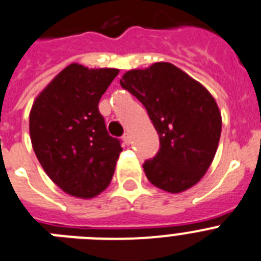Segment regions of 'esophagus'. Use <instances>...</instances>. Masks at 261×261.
<instances>
[{"mask_svg":"<svg viewBox=\"0 0 261 261\" xmlns=\"http://www.w3.org/2000/svg\"><path fill=\"white\" fill-rule=\"evenodd\" d=\"M123 140H124V143L127 144V146L131 143V135H130V133L124 134V135H123Z\"/></svg>","mask_w":261,"mask_h":261,"instance_id":"esophagus-1","label":"esophagus"}]
</instances>
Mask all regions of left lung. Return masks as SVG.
I'll return each instance as SVG.
<instances>
[{"mask_svg": "<svg viewBox=\"0 0 261 261\" xmlns=\"http://www.w3.org/2000/svg\"><path fill=\"white\" fill-rule=\"evenodd\" d=\"M121 87L143 103L160 149L143 164L151 184L169 193L196 185L218 148L222 117L203 85L171 63H155L122 76Z\"/></svg>", "mask_w": 261, "mask_h": 261, "instance_id": "8db88e82", "label": "left lung"}]
</instances>
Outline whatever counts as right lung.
I'll list each match as a JSON object with an SVG mask.
<instances>
[{"mask_svg":"<svg viewBox=\"0 0 261 261\" xmlns=\"http://www.w3.org/2000/svg\"><path fill=\"white\" fill-rule=\"evenodd\" d=\"M119 73L69 64L40 92L30 112V138L44 172L65 193L93 198L109 187L122 152L98 102Z\"/></svg>","mask_w":261,"mask_h":261,"instance_id":"obj_1","label":"right lung"}]
</instances>
